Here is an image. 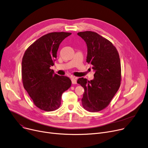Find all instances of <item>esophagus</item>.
Wrapping results in <instances>:
<instances>
[{
  "instance_id": "esophagus-1",
  "label": "esophagus",
  "mask_w": 148,
  "mask_h": 148,
  "mask_svg": "<svg viewBox=\"0 0 148 148\" xmlns=\"http://www.w3.org/2000/svg\"><path fill=\"white\" fill-rule=\"evenodd\" d=\"M71 82L73 84H76L77 83V78L74 77H71Z\"/></svg>"
}]
</instances>
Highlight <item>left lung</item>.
Returning a JSON list of instances; mask_svg holds the SVG:
<instances>
[{"label":"left lung","instance_id":"left-lung-1","mask_svg":"<svg viewBox=\"0 0 148 148\" xmlns=\"http://www.w3.org/2000/svg\"><path fill=\"white\" fill-rule=\"evenodd\" d=\"M85 41L86 62L92 65L94 78H80L77 83L84 89L82 105L89 112H98L110 104L121 83V63L116 47L106 38L93 32L77 33Z\"/></svg>","mask_w":148,"mask_h":148}]
</instances>
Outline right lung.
<instances>
[{"label":"right lung","mask_w":148,"mask_h":148,"mask_svg":"<svg viewBox=\"0 0 148 148\" xmlns=\"http://www.w3.org/2000/svg\"><path fill=\"white\" fill-rule=\"evenodd\" d=\"M70 33L53 32L42 36L29 46L22 60L24 87L35 105L53 111L60 106L62 93L71 86L66 76L59 75L50 68L56 61L61 43Z\"/></svg>","instance_id":"right-lung-1"}]
</instances>
